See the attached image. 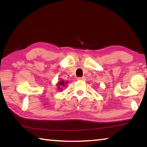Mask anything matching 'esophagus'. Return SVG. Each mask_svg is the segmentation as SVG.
Segmentation results:
<instances>
[{
	"instance_id": "esophagus-1",
	"label": "esophagus",
	"mask_w": 147,
	"mask_h": 147,
	"mask_svg": "<svg viewBox=\"0 0 147 147\" xmlns=\"http://www.w3.org/2000/svg\"><path fill=\"white\" fill-rule=\"evenodd\" d=\"M85 79H86L85 77H78V78H77V80L79 81H84L85 80Z\"/></svg>"
}]
</instances>
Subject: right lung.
I'll return each instance as SVG.
<instances>
[{"label":"right lung","mask_w":147,"mask_h":147,"mask_svg":"<svg viewBox=\"0 0 147 147\" xmlns=\"http://www.w3.org/2000/svg\"><path fill=\"white\" fill-rule=\"evenodd\" d=\"M67 82H64V81H63V80H61V81H59V83L58 84V86H58V89H59V90H60L61 89L59 88H60L61 86H65V84H67Z\"/></svg>","instance_id":"right-lung-1"}]
</instances>
